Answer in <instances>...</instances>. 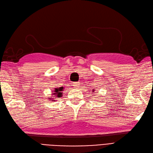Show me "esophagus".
I'll return each mask as SVG.
<instances>
[{"label":"esophagus","mask_w":153,"mask_h":153,"mask_svg":"<svg viewBox=\"0 0 153 153\" xmlns=\"http://www.w3.org/2000/svg\"><path fill=\"white\" fill-rule=\"evenodd\" d=\"M80 82H74L73 84V86H75V88H78L80 86Z\"/></svg>","instance_id":"obj_1"}]
</instances>
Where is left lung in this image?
Segmentation results:
<instances>
[{"mask_svg":"<svg viewBox=\"0 0 153 153\" xmlns=\"http://www.w3.org/2000/svg\"><path fill=\"white\" fill-rule=\"evenodd\" d=\"M92 91H93V92H94V89H93Z\"/></svg>","mask_w":153,"mask_h":153,"instance_id":"left-lung-1","label":"left lung"}]
</instances>
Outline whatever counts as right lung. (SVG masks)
Returning a JSON list of instances; mask_svg holds the SVG:
<instances>
[{"instance_id":"add662e5","label":"right lung","mask_w":153,"mask_h":153,"mask_svg":"<svg viewBox=\"0 0 153 153\" xmlns=\"http://www.w3.org/2000/svg\"><path fill=\"white\" fill-rule=\"evenodd\" d=\"M64 91V87H61V88H55L54 91H53V94H55V96L56 98H60L61 97H62V91ZM49 99H52L53 101H55V100H53V98H49Z\"/></svg>"}]
</instances>
